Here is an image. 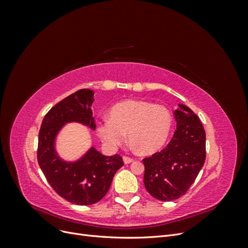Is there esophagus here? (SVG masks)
Masks as SVG:
<instances>
[{
	"label": "esophagus",
	"instance_id": "esophagus-1",
	"mask_svg": "<svg viewBox=\"0 0 248 248\" xmlns=\"http://www.w3.org/2000/svg\"><path fill=\"white\" fill-rule=\"evenodd\" d=\"M123 161H124L125 163H131V162H133L134 160H133V158H130V157L124 156V157H123Z\"/></svg>",
	"mask_w": 248,
	"mask_h": 248
}]
</instances>
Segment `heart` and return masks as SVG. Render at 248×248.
<instances>
[{
  "label": "heart",
  "mask_w": 248,
  "mask_h": 248,
  "mask_svg": "<svg viewBox=\"0 0 248 248\" xmlns=\"http://www.w3.org/2000/svg\"><path fill=\"white\" fill-rule=\"evenodd\" d=\"M171 125V114L166 107L142 100H126L110 108L108 119L97 124L96 131L110 149L121 145L127 133L133 148L149 155L166 144Z\"/></svg>",
  "instance_id": "heart-1"
}]
</instances>
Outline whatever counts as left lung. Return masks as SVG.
Instances as JSON below:
<instances>
[{"instance_id":"8db88e82","label":"left lung","mask_w":248,"mask_h":248,"mask_svg":"<svg viewBox=\"0 0 248 248\" xmlns=\"http://www.w3.org/2000/svg\"><path fill=\"white\" fill-rule=\"evenodd\" d=\"M174 116L177 130L169 145L142 159L146 189L162 202L185 194L206 159V133L199 117L184 104H179Z\"/></svg>"}]
</instances>
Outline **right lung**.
<instances>
[{"instance_id":"right-lung-1","label":"right lung","mask_w":248,"mask_h":248,"mask_svg":"<svg viewBox=\"0 0 248 248\" xmlns=\"http://www.w3.org/2000/svg\"><path fill=\"white\" fill-rule=\"evenodd\" d=\"M94 92L81 89L57 103L41 123L37 158L41 170L52 188L66 201L88 206L99 202L109 189L116 171L123 167L122 157L102 155L91 146L73 161L61 158L56 140L68 123H79L95 130L92 103Z\"/></svg>"}]
</instances>
